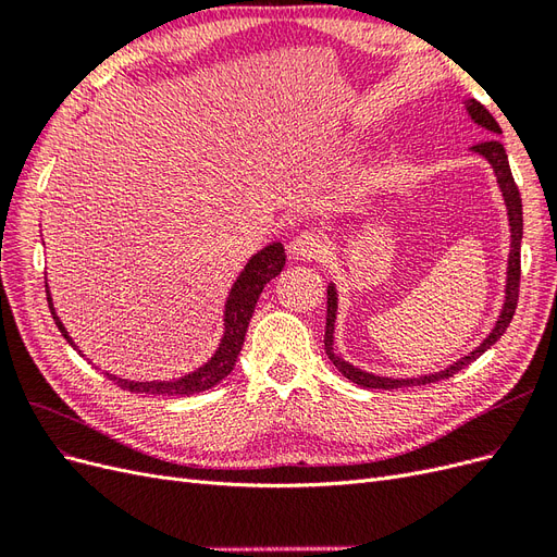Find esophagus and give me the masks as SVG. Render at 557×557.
<instances>
[{
  "mask_svg": "<svg viewBox=\"0 0 557 557\" xmlns=\"http://www.w3.org/2000/svg\"><path fill=\"white\" fill-rule=\"evenodd\" d=\"M290 252H293V258H297V260H318L327 252V242H325L323 234L315 232V230L301 232L293 239Z\"/></svg>",
  "mask_w": 557,
  "mask_h": 557,
  "instance_id": "34e87169",
  "label": "esophagus"
}]
</instances>
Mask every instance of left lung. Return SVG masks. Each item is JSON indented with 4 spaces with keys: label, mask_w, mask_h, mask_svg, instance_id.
<instances>
[{
    "label": "left lung",
    "mask_w": 557,
    "mask_h": 557,
    "mask_svg": "<svg viewBox=\"0 0 557 557\" xmlns=\"http://www.w3.org/2000/svg\"><path fill=\"white\" fill-rule=\"evenodd\" d=\"M467 111L471 115V121L476 125L485 127L487 132L493 134L491 139H485L476 146H471L474 153L483 156L487 162L493 164V172L497 176L499 183V190L504 195V201H507V211H509V225H511V252H509V267H507V299H504V307L502 313L497 318V323L493 327V332L485 336L483 344L471 350L469 356H465L462 360H458L455 364L446 367L444 372H434L428 376H418V379H385V376H374L369 372H362V369L348 364L346 360H342L339 356H334V318H336V290L334 285H327V323H325V352L327 358L332 360V364L339 369V372L362 387H379V391H395V387H409V385H425V383H434V381H442L453 376L455 372H460L469 362H474L476 358H481L483 352L491 348L499 336L507 332L509 323L513 320L516 307H518V290H520V239H522V201H520V193H518V185L513 181L511 174V166H509V158H507V150L499 144L497 134H502V127L497 125L495 117L491 115L481 102L476 99H467Z\"/></svg>",
    "instance_id": "obj_1"
}]
</instances>
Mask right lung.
Returning a JSON list of instances; mask_svg holds the SVG:
<instances>
[{
	"label": "right lung",
	"mask_w": 557,
	"mask_h": 557,
	"mask_svg": "<svg viewBox=\"0 0 557 557\" xmlns=\"http://www.w3.org/2000/svg\"><path fill=\"white\" fill-rule=\"evenodd\" d=\"M283 264H285V250L281 244H269L267 248H262L260 252H256V256L248 260L246 269L237 278V283L232 285V293L227 297L223 342H221V346H218L215 356L205 367H199L197 372L183 376L178 381H146V383H141V381L117 379L113 374H107V379L121 385L123 391L146 393V395H195L201 391H209V387H213L215 383H221L232 372L234 362H237V358H239L244 339H246V330H248V323L252 318V311H256L262 288L269 281L281 274ZM46 295H48V290H46ZM48 307H50V313H53L55 325L60 327L64 339L74 346L70 334H66L64 325L60 323V318L55 315L50 295H48Z\"/></svg>",
	"instance_id": "add662e5"
}]
</instances>
